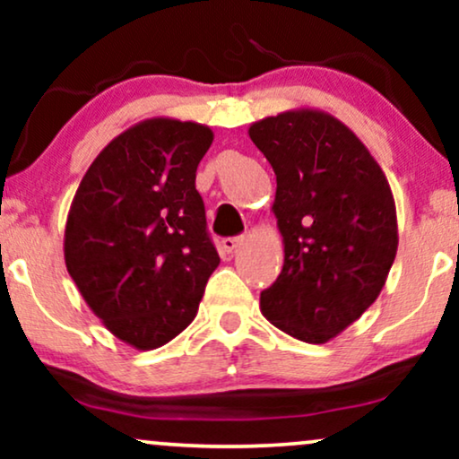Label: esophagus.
Masks as SVG:
<instances>
[{
	"label": "esophagus",
	"mask_w": 459,
	"mask_h": 459,
	"mask_svg": "<svg viewBox=\"0 0 459 459\" xmlns=\"http://www.w3.org/2000/svg\"><path fill=\"white\" fill-rule=\"evenodd\" d=\"M242 242H244V238H242V236H236V238H223V240H221V248H223L225 253H228V255H231V253H236L238 247H240Z\"/></svg>",
	"instance_id": "obj_1"
}]
</instances>
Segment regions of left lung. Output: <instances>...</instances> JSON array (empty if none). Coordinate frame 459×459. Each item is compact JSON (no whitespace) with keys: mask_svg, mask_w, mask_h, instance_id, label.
<instances>
[{"mask_svg":"<svg viewBox=\"0 0 459 459\" xmlns=\"http://www.w3.org/2000/svg\"><path fill=\"white\" fill-rule=\"evenodd\" d=\"M273 167L284 267L261 311L292 338L324 344L378 299L399 247L386 175L342 121L294 108L248 127Z\"/></svg>","mask_w":459,"mask_h":459,"instance_id":"1","label":"left lung"}]
</instances>
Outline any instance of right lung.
<instances>
[{"mask_svg":"<svg viewBox=\"0 0 459 459\" xmlns=\"http://www.w3.org/2000/svg\"><path fill=\"white\" fill-rule=\"evenodd\" d=\"M211 143L206 125L146 118L96 156L74 192L66 269L87 307L137 351L192 324L219 265L196 190Z\"/></svg>","mask_w":459,"mask_h":459,"instance_id":"right-lung-1","label":"right lung"}]
</instances>
